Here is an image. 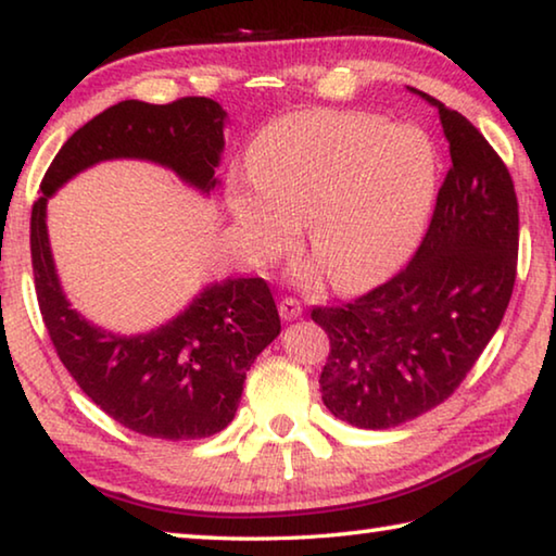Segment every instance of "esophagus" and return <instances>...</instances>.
Segmentation results:
<instances>
[{"label": "esophagus", "mask_w": 556, "mask_h": 556, "mask_svg": "<svg viewBox=\"0 0 556 556\" xmlns=\"http://www.w3.org/2000/svg\"><path fill=\"white\" fill-rule=\"evenodd\" d=\"M278 311H280V317H283V320H298L300 315H303V303H300L298 298H283L280 300V305H278Z\"/></svg>", "instance_id": "obj_1"}]
</instances>
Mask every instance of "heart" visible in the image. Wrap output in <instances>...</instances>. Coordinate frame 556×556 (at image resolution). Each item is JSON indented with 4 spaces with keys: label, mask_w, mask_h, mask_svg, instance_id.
Masks as SVG:
<instances>
[{
    "label": "heart",
    "mask_w": 556,
    "mask_h": 556,
    "mask_svg": "<svg viewBox=\"0 0 556 556\" xmlns=\"http://www.w3.org/2000/svg\"><path fill=\"white\" fill-rule=\"evenodd\" d=\"M251 181L229 185V208L258 258L286 253L307 224V251L344 293L389 278L429 222L439 157L421 127L377 115L300 111L251 142Z\"/></svg>",
    "instance_id": "obj_1"
}]
</instances>
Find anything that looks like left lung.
<instances>
[{
  "mask_svg": "<svg viewBox=\"0 0 556 556\" xmlns=\"http://www.w3.org/2000/svg\"><path fill=\"white\" fill-rule=\"evenodd\" d=\"M439 108L451 169L406 268L357 300L313 307L330 338L323 402L359 429H394L460 387L503 323L517 276L520 208L513 177L483 132Z\"/></svg>",
  "mask_w": 556,
  "mask_h": 556,
  "instance_id": "obj_1",
  "label": "left lung"
}]
</instances>
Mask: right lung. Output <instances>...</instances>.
<instances>
[{"label": "right lung", "mask_w": 556, "mask_h": 556, "mask_svg": "<svg viewBox=\"0 0 556 556\" xmlns=\"http://www.w3.org/2000/svg\"><path fill=\"white\" fill-rule=\"evenodd\" d=\"M224 108L212 98L167 105L123 100L71 135L31 206V266L39 311L63 367L96 406L135 433L194 441L224 431L239 408L245 371L280 334L263 278H229L199 293L175 320L138 338L86 323L63 295L47 233V202L80 169L138 157L212 192L224 152Z\"/></svg>", "instance_id": "obj_1"}]
</instances>
